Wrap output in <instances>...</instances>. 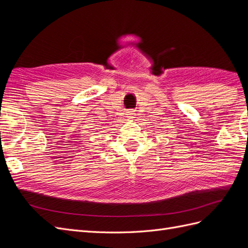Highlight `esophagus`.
Instances as JSON below:
<instances>
[{"label":"esophagus","mask_w":248,"mask_h":248,"mask_svg":"<svg viewBox=\"0 0 248 248\" xmlns=\"http://www.w3.org/2000/svg\"><path fill=\"white\" fill-rule=\"evenodd\" d=\"M133 115H134V114H133V112H132V111H130V112H129V114H128V116H129V117H131V118H132V116H133Z\"/></svg>","instance_id":"esophagus-1"}]
</instances>
